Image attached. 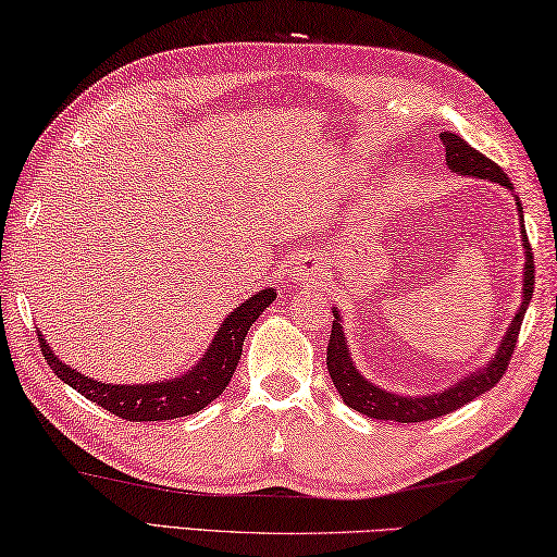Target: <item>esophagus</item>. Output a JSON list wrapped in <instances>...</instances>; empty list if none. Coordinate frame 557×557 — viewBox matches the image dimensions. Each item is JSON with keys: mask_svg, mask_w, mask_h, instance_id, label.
<instances>
[{"mask_svg": "<svg viewBox=\"0 0 557 557\" xmlns=\"http://www.w3.org/2000/svg\"><path fill=\"white\" fill-rule=\"evenodd\" d=\"M318 269H321V267H318V263H315L313 259H300V261H298V271H304V273H306V271H308V273H315Z\"/></svg>", "mask_w": 557, "mask_h": 557, "instance_id": "34e87169", "label": "esophagus"}]
</instances>
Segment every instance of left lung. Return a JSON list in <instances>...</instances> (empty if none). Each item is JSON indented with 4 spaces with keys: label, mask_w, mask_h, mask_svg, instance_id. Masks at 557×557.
<instances>
[{
    "label": "left lung",
    "mask_w": 557,
    "mask_h": 557,
    "mask_svg": "<svg viewBox=\"0 0 557 557\" xmlns=\"http://www.w3.org/2000/svg\"><path fill=\"white\" fill-rule=\"evenodd\" d=\"M444 143V154H446V168L457 175H469V177H479V180H488L496 182V185L506 187L513 193V185L506 177V172L500 170L494 160H488L486 154H481L479 150H473L471 145L459 138L454 133H442L440 135ZM516 207H518V216H521V236H523V251H525V269H523V300L518 313L510 321L508 331L500 341L498 350L494 358L488 360L486 368H479L471 375L461 377L457 385L446 387L442 392H434V395H419V397H405L397 395V392L382 389L377 385H372L370 380H364L360 375V370L355 368V362L350 358V348L348 341H345L343 325H341V311L333 308V331H331V341H327V372H331V380L335 389L341 392L343 403L352 407L355 412H362L372 419H389V422H426V419H436L442 414H449L454 409H459L463 405H469L471 399H476L479 395H484L491 387H496V382L504 377V372L508 370V362L513 358V348L518 341V331H521L523 315L528 311V304L533 298V286H535V263H533V251L531 244H528V234H525V224H523V207L516 197Z\"/></svg>",
    "instance_id": "obj_1"
}]
</instances>
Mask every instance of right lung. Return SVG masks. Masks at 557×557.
Masks as SVG:
<instances>
[{
	"label": "right lung",
	"mask_w": 557,
	"mask_h": 557,
	"mask_svg": "<svg viewBox=\"0 0 557 557\" xmlns=\"http://www.w3.org/2000/svg\"><path fill=\"white\" fill-rule=\"evenodd\" d=\"M276 298V288H263L251 298H246L242 306L224 318L212 345L197 360L193 370L185 375L148 382V385H113V382H98L94 377L81 375L71 364L61 362L49 343L39 333V345L44 360L49 368L66 382L69 387L81 392L90 403L108 409V412L127 419V422H162V419H177L195 414L205 409L209 403L222 395L230 385L236 370V362L242 358V345L251 323L269 308Z\"/></svg>",
	"instance_id": "obj_1"
}]
</instances>
